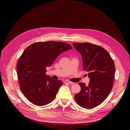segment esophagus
I'll list each match as a JSON object with an SVG mask.
<instances>
[{
    "label": "esophagus",
    "mask_w": 130,
    "mask_h": 130,
    "mask_svg": "<svg viewBox=\"0 0 130 130\" xmlns=\"http://www.w3.org/2000/svg\"><path fill=\"white\" fill-rule=\"evenodd\" d=\"M64 83H67V84H73V83H73V82H72L69 81V80H65V81H64Z\"/></svg>",
    "instance_id": "obj_1"
}]
</instances>
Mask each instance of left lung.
Segmentation results:
<instances>
[{"label": "left lung", "instance_id": "8db88e82", "mask_svg": "<svg viewBox=\"0 0 130 130\" xmlns=\"http://www.w3.org/2000/svg\"><path fill=\"white\" fill-rule=\"evenodd\" d=\"M83 59V69L88 72L87 86L79 83L81 89L75 96L76 103L85 108L100 104L112 89L115 66L113 60L103 47L88 43H72Z\"/></svg>", "mask_w": 130, "mask_h": 130}]
</instances>
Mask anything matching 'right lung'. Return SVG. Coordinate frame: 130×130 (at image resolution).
I'll return each instance as SVG.
<instances>
[{"label":"right lung","mask_w":130,"mask_h":130,"mask_svg":"<svg viewBox=\"0 0 130 130\" xmlns=\"http://www.w3.org/2000/svg\"><path fill=\"white\" fill-rule=\"evenodd\" d=\"M71 49L65 43L48 41L33 43L24 50L18 60L17 72L20 89L31 103L43 106L54 100L63 82L46 75V67L61 53Z\"/></svg>","instance_id":"right-lung-1"}]
</instances>
